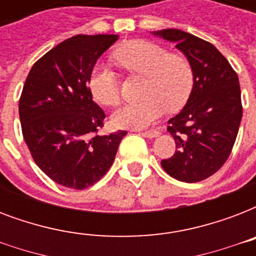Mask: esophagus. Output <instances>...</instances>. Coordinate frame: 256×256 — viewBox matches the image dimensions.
<instances>
[{
	"instance_id": "34e87169",
	"label": "esophagus",
	"mask_w": 256,
	"mask_h": 256,
	"mask_svg": "<svg viewBox=\"0 0 256 256\" xmlns=\"http://www.w3.org/2000/svg\"><path fill=\"white\" fill-rule=\"evenodd\" d=\"M140 136H146V138H156V136H160V132H140Z\"/></svg>"
}]
</instances>
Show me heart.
Returning <instances> with one entry per match:
<instances>
[{"label": "heart", "mask_w": 256, "mask_h": 256, "mask_svg": "<svg viewBox=\"0 0 256 256\" xmlns=\"http://www.w3.org/2000/svg\"><path fill=\"white\" fill-rule=\"evenodd\" d=\"M114 60L128 73L146 76L142 92L144 100L124 104L112 114V124L118 128H148L168 108L174 112L182 108L192 92L194 73L190 62L180 54H170L154 42H128L116 50ZM88 90L100 104H120V82L108 64L100 62L92 68L88 76Z\"/></svg>", "instance_id": "heart-1"}]
</instances>
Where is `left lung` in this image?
I'll return each instance as SVG.
<instances>
[{
    "label": "left lung",
    "instance_id": "8db88e82",
    "mask_svg": "<svg viewBox=\"0 0 256 256\" xmlns=\"http://www.w3.org/2000/svg\"><path fill=\"white\" fill-rule=\"evenodd\" d=\"M152 34L175 44L194 73L184 108L168 122L176 152L160 164L180 182H199L222 168L238 136L243 112L238 76L220 52L202 38L179 29Z\"/></svg>",
    "mask_w": 256,
    "mask_h": 256
}]
</instances>
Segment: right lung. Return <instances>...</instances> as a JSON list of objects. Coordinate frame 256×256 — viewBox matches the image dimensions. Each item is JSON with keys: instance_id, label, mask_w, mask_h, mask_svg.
I'll list each match as a JSON object with an SVG mask.
<instances>
[{"instance_id": "obj_1", "label": "right lung", "mask_w": 256, "mask_h": 256, "mask_svg": "<svg viewBox=\"0 0 256 256\" xmlns=\"http://www.w3.org/2000/svg\"><path fill=\"white\" fill-rule=\"evenodd\" d=\"M116 34H78L30 69L20 100L22 134L37 166L61 186L84 190L112 168L128 132L96 134L104 112L92 100L88 76Z\"/></svg>"}]
</instances>
